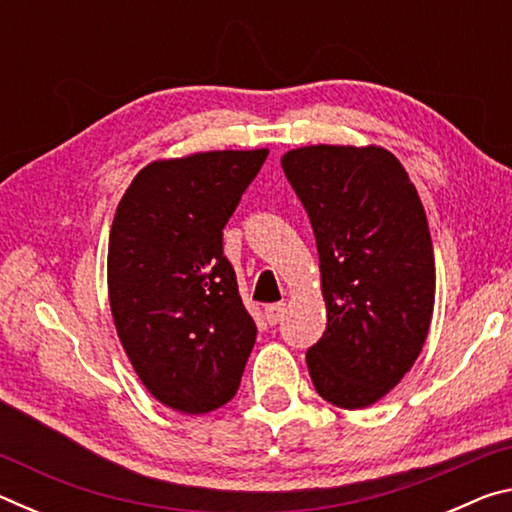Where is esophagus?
I'll return each mask as SVG.
<instances>
[{"label": "esophagus", "mask_w": 512, "mask_h": 512, "mask_svg": "<svg viewBox=\"0 0 512 512\" xmlns=\"http://www.w3.org/2000/svg\"><path fill=\"white\" fill-rule=\"evenodd\" d=\"M264 314H266L268 325H277L284 318V314H287V307H284V302H275V305H268L264 309Z\"/></svg>", "instance_id": "esophagus-1"}]
</instances>
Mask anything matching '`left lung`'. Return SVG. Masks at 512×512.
<instances>
[{
	"label": "left lung",
	"instance_id": "8db88e82",
	"mask_svg": "<svg viewBox=\"0 0 512 512\" xmlns=\"http://www.w3.org/2000/svg\"><path fill=\"white\" fill-rule=\"evenodd\" d=\"M309 216L327 327L307 350L318 395L341 409L375 404L427 339L436 262L409 173L386 149L305 146L282 158Z\"/></svg>",
	"mask_w": 512,
	"mask_h": 512
}]
</instances>
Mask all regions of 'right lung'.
<instances>
[{
  "label": "right lung",
  "instance_id": "obj_1",
  "mask_svg": "<svg viewBox=\"0 0 512 512\" xmlns=\"http://www.w3.org/2000/svg\"><path fill=\"white\" fill-rule=\"evenodd\" d=\"M268 151L151 162L121 196L108 244L119 341L155 400L198 415L235 397L257 327L223 228Z\"/></svg>",
  "mask_w": 512,
  "mask_h": 512
}]
</instances>
